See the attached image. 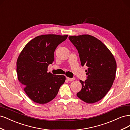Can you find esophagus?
<instances>
[{
    "label": "esophagus",
    "mask_w": 130,
    "mask_h": 130,
    "mask_svg": "<svg viewBox=\"0 0 130 130\" xmlns=\"http://www.w3.org/2000/svg\"><path fill=\"white\" fill-rule=\"evenodd\" d=\"M67 78V79L69 81H73V80H75V78H70V77H66Z\"/></svg>",
    "instance_id": "34e87169"
}]
</instances>
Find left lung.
Instances as JSON below:
<instances>
[{"label": "left lung", "mask_w": 130, "mask_h": 130, "mask_svg": "<svg viewBox=\"0 0 130 130\" xmlns=\"http://www.w3.org/2000/svg\"><path fill=\"white\" fill-rule=\"evenodd\" d=\"M69 40L77 50L81 66L88 68L87 79L80 80L82 88L76 95L87 103H96L106 95L115 79V57L103 42L90 35L72 36Z\"/></svg>", "instance_id": "left-lung-1"}]
</instances>
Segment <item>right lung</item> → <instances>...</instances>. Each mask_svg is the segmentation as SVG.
Listing matches in <instances>:
<instances>
[{
  "mask_svg": "<svg viewBox=\"0 0 130 130\" xmlns=\"http://www.w3.org/2000/svg\"><path fill=\"white\" fill-rule=\"evenodd\" d=\"M68 35H44L34 38L25 46L17 61L19 81L27 95L35 103L43 104L54 99L66 77L47 72L54 61L57 46Z\"/></svg>",
  "mask_w": 130,
  "mask_h": 130,
  "instance_id": "right-lung-1",
  "label": "right lung"
}]
</instances>
